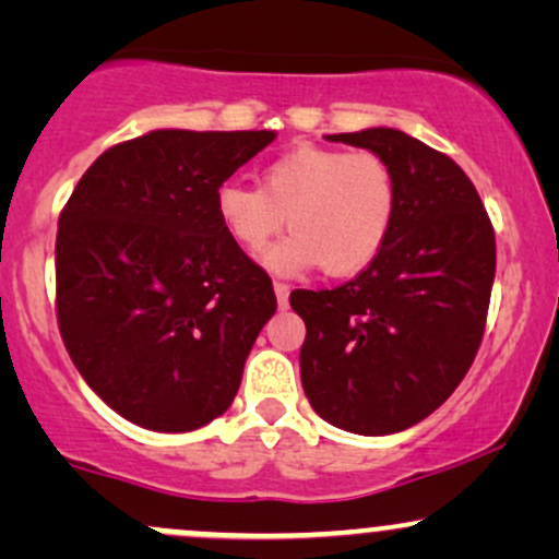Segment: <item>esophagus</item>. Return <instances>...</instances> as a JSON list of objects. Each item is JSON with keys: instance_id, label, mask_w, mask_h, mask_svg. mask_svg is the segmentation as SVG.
<instances>
[{"instance_id": "obj_1", "label": "esophagus", "mask_w": 559, "mask_h": 559, "mask_svg": "<svg viewBox=\"0 0 559 559\" xmlns=\"http://www.w3.org/2000/svg\"><path fill=\"white\" fill-rule=\"evenodd\" d=\"M273 288H275V297H278V305L286 307L288 305V292H292V286L284 284V281H275Z\"/></svg>"}]
</instances>
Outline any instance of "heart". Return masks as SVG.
Wrapping results in <instances>:
<instances>
[{
	"instance_id": "obj_1",
	"label": "heart",
	"mask_w": 559,
	"mask_h": 559,
	"mask_svg": "<svg viewBox=\"0 0 559 559\" xmlns=\"http://www.w3.org/2000/svg\"><path fill=\"white\" fill-rule=\"evenodd\" d=\"M396 207L400 183L386 157L312 144L267 163L260 189L226 181L215 191L217 221L247 252H260L284 223L294 230L262 258L275 273L362 271L386 243Z\"/></svg>"
}]
</instances>
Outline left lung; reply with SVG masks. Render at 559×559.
<instances>
[{"label": "left lung", "instance_id": "obj_1", "mask_svg": "<svg viewBox=\"0 0 559 559\" xmlns=\"http://www.w3.org/2000/svg\"><path fill=\"white\" fill-rule=\"evenodd\" d=\"M325 139L386 157L400 207L357 278L288 297L307 325L301 386L331 426L396 433L441 407L476 360L497 271L493 228L463 168L423 141L396 128Z\"/></svg>", "mask_w": 559, "mask_h": 559}]
</instances>
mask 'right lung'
Masks as SVG:
<instances>
[{
    "instance_id": "1",
    "label": "right lung",
    "mask_w": 559,
    "mask_h": 559,
    "mask_svg": "<svg viewBox=\"0 0 559 559\" xmlns=\"http://www.w3.org/2000/svg\"><path fill=\"white\" fill-rule=\"evenodd\" d=\"M275 131H152L81 176L55 243L57 325L118 415L183 433L223 415L273 318V281L215 215V191Z\"/></svg>"
}]
</instances>
